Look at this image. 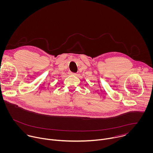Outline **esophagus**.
Here are the masks:
<instances>
[{"mask_svg":"<svg viewBox=\"0 0 153 153\" xmlns=\"http://www.w3.org/2000/svg\"><path fill=\"white\" fill-rule=\"evenodd\" d=\"M69 74H71V75H76V73H72V72H70V73H69Z\"/></svg>","mask_w":153,"mask_h":153,"instance_id":"esophagus-1","label":"esophagus"}]
</instances>
